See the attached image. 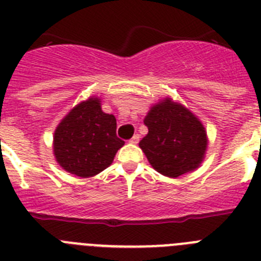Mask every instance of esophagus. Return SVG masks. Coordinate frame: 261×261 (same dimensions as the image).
<instances>
[{"instance_id":"obj_1","label":"esophagus","mask_w":261,"mask_h":261,"mask_svg":"<svg viewBox=\"0 0 261 261\" xmlns=\"http://www.w3.org/2000/svg\"><path fill=\"white\" fill-rule=\"evenodd\" d=\"M138 141H140V136H138V135H135L132 138H130V140H129V142H130V144H133V145L138 144Z\"/></svg>"}]
</instances>
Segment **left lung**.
I'll return each instance as SVG.
<instances>
[{"mask_svg":"<svg viewBox=\"0 0 261 261\" xmlns=\"http://www.w3.org/2000/svg\"><path fill=\"white\" fill-rule=\"evenodd\" d=\"M149 132L140 147L151 167L168 177H179L199 168L208 147L200 119L171 98L151 106L144 119Z\"/></svg>","mask_w":261,"mask_h":261,"instance_id":"1","label":"left lung"}]
</instances>
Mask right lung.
Here are the masks:
<instances>
[{
    "instance_id": "add662e5",
    "label": "right lung",
    "mask_w": 261,
    "mask_h": 261,
    "mask_svg": "<svg viewBox=\"0 0 261 261\" xmlns=\"http://www.w3.org/2000/svg\"><path fill=\"white\" fill-rule=\"evenodd\" d=\"M123 145L116 136V119L103 112L98 96L71 108L53 135L57 163L80 177L95 176L106 170Z\"/></svg>"
}]
</instances>
